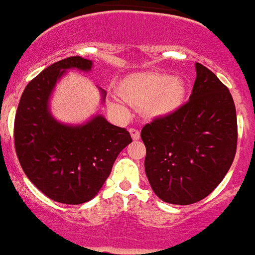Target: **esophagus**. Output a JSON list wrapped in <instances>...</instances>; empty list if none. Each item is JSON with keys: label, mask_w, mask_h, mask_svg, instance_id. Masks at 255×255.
I'll return each instance as SVG.
<instances>
[{"label": "esophagus", "mask_w": 255, "mask_h": 255, "mask_svg": "<svg viewBox=\"0 0 255 255\" xmlns=\"http://www.w3.org/2000/svg\"><path fill=\"white\" fill-rule=\"evenodd\" d=\"M129 133H131V137L133 138V140H138V138H140V132H138V129H136V128H131V129H129Z\"/></svg>", "instance_id": "esophagus-1"}]
</instances>
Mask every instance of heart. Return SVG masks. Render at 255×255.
I'll return each mask as SVG.
<instances>
[{"label": "heart", "mask_w": 255, "mask_h": 255, "mask_svg": "<svg viewBox=\"0 0 255 255\" xmlns=\"http://www.w3.org/2000/svg\"><path fill=\"white\" fill-rule=\"evenodd\" d=\"M122 94L152 118H165L181 109L186 97L185 81L167 73L144 72L122 82ZM118 102V99H115Z\"/></svg>", "instance_id": "heart-1"}]
</instances>
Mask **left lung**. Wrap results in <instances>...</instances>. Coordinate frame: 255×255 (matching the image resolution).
I'll return each mask as SVG.
<instances>
[{
	"label": "left lung",
	"instance_id": "8db88e82",
	"mask_svg": "<svg viewBox=\"0 0 255 255\" xmlns=\"http://www.w3.org/2000/svg\"><path fill=\"white\" fill-rule=\"evenodd\" d=\"M190 99L145 124V174L161 200L187 206L204 199L228 173L237 148V117L228 88L202 64Z\"/></svg>",
	"mask_w": 255,
	"mask_h": 255
}]
</instances>
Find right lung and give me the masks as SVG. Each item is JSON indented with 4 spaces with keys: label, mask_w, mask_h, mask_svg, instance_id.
I'll use <instances>...</instances> for the list:
<instances>
[{
    "label": "right lung",
    "mask_w": 255,
    "mask_h": 255,
    "mask_svg": "<svg viewBox=\"0 0 255 255\" xmlns=\"http://www.w3.org/2000/svg\"><path fill=\"white\" fill-rule=\"evenodd\" d=\"M92 60L72 56L45 68L24 89L14 122L15 152L27 178L44 195L64 204L92 200L118 154L132 142L126 128L95 115L82 124L55 119L49 99L67 70L90 72ZM102 103L106 92L99 88Z\"/></svg>",
    "instance_id": "add662e5"
}]
</instances>
